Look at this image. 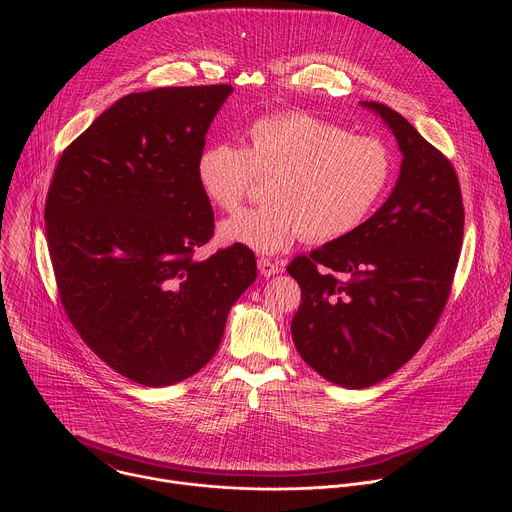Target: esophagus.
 Wrapping results in <instances>:
<instances>
[{
	"label": "esophagus",
	"instance_id": "esophagus-1",
	"mask_svg": "<svg viewBox=\"0 0 512 512\" xmlns=\"http://www.w3.org/2000/svg\"><path fill=\"white\" fill-rule=\"evenodd\" d=\"M257 265H259L261 275H265V277H271V275H275V273H279V271L283 269L277 261H271V259H267V257H261V259L257 261Z\"/></svg>",
	"mask_w": 512,
	"mask_h": 512
}]
</instances>
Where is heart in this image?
<instances>
[{"label": "heart", "mask_w": 512, "mask_h": 512, "mask_svg": "<svg viewBox=\"0 0 512 512\" xmlns=\"http://www.w3.org/2000/svg\"><path fill=\"white\" fill-rule=\"evenodd\" d=\"M259 176H269V202L227 218L218 237L271 255L304 235L326 243L356 231L389 192L395 156L379 135L281 111L249 123L245 148L216 141L196 160L202 194L225 212L239 208Z\"/></svg>", "instance_id": "1"}]
</instances>
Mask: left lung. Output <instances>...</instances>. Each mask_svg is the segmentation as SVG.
<instances>
[{
	"instance_id": "1",
	"label": "left lung",
	"mask_w": 512,
	"mask_h": 512,
	"mask_svg": "<svg viewBox=\"0 0 512 512\" xmlns=\"http://www.w3.org/2000/svg\"><path fill=\"white\" fill-rule=\"evenodd\" d=\"M377 111L403 152L387 202L346 237L289 261L302 287L291 320L300 356L330 383L364 389L413 358L440 320L464 237L452 162L397 111Z\"/></svg>"
}]
</instances>
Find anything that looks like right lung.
Instances as JSON below:
<instances>
[{
  "mask_svg": "<svg viewBox=\"0 0 512 512\" xmlns=\"http://www.w3.org/2000/svg\"><path fill=\"white\" fill-rule=\"evenodd\" d=\"M231 85L131 93L62 152L44 206L62 308L83 342L133 383H180L214 356L257 277L241 245L206 261L214 233L196 182L204 135Z\"/></svg>",
  "mask_w": 512,
  "mask_h": 512,
  "instance_id": "right-lung-1",
  "label": "right lung"
}]
</instances>
